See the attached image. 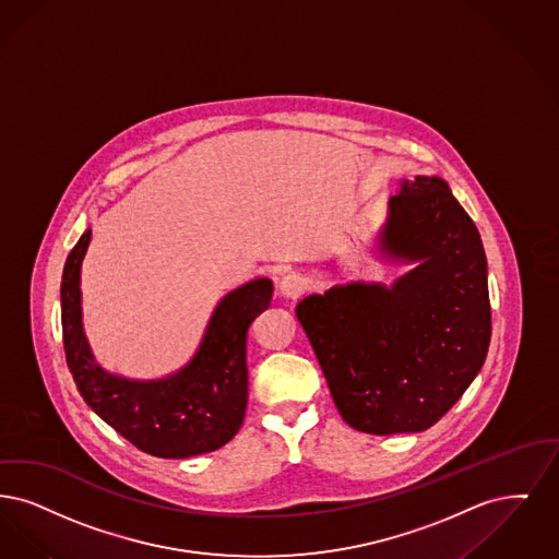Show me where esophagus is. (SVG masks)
<instances>
[{"label":"esophagus","instance_id":"esophagus-1","mask_svg":"<svg viewBox=\"0 0 559 559\" xmlns=\"http://www.w3.org/2000/svg\"><path fill=\"white\" fill-rule=\"evenodd\" d=\"M307 286H309V282H307L305 273H300V271H296V269H286V271L277 277V294H280L282 298H288V300L298 298L302 292L307 290Z\"/></svg>","mask_w":559,"mask_h":559}]
</instances>
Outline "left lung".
<instances>
[{"label": "left lung", "instance_id": "1", "mask_svg": "<svg viewBox=\"0 0 559 559\" xmlns=\"http://www.w3.org/2000/svg\"><path fill=\"white\" fill-rule=\"evenodd\" d=\"M380 259L413 265L390 286L348 282L296 305L342 419L367 435L424 432L483 369L490 342L480 234L437 175L403 179Z\"/></svg>", "mask_w": 559, "mask_h": 559}]
</instances>
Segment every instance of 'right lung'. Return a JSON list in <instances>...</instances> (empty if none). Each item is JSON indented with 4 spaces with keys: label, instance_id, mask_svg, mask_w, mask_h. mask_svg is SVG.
Listing matches in <instances>:
<instances>
[{
    "label": "right lung",
    "instance_id": "obj_1",
    "mask_svg": "<svg viewBox=\"0 0 559 559\" xmlns=\"http://www.w3.org/2000/svg\"><path fill=\"white\" fill-rule=\"evenodd\" d=\"M90 242L92 229H85L64 263L60 286L64 353L79 394L147 455L186 460L217 451L242 426L248 328L267 309L273 282L257 277L227 292L188 364L163 378H127L102 367L83 330L81 263Z\"/></svg>",
    "mask_w": 559,
    "mask_h": 559
}]
</instances>
